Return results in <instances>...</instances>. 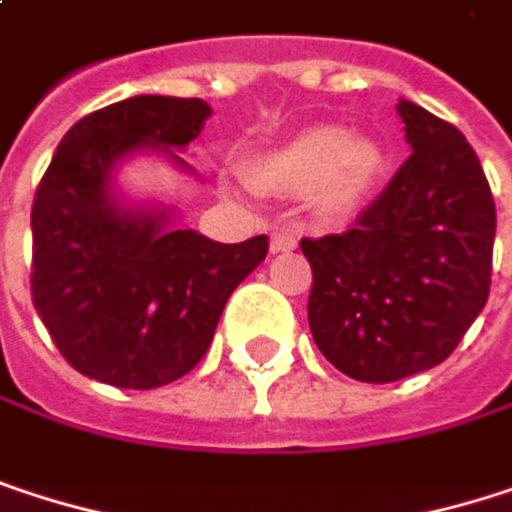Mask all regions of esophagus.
I'll use <instances>...</instances> for the list:
<instances>
[{
  "label": "esophagus",
  "mask_w": 512,
  "mask_h": 512,
  "mask_svg": "<svg viewBox=\"0 0 512 512\" xmlns=\"http://www.w3.org/2000/svg\"><path fill=\"white\" fill-rule=\"evenodd\" d=\"M296 234L293 231H272V240H269V249L272 252H290V249H296Z\"/></svg>",
  "instance_id": "34e87169"
}]
</instances>
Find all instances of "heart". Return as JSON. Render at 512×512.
I'll return each mask as SVG.
<instances>
[{
	"instance_id": "b5f03b06",
	"label": "heart",
	"mask_w": 512,
	"mask_h": 512,
	"mask_svg": "<svg viewBox=\"0 0 512 512\" xmlns=\"http://www.w3.org/2000/svg\"><path fill=\"white\" fill-rule=\"evenodd\" d=\"M382 171V156L370 145L347 136L341 127H308L275 151L260 156L255 177L272 192H308L323 216H347L370 192Z\"/></svg>"
}]
</instances>
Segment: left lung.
I'll return each mask as SVG.
<instances>
[{
	"instance_id": "left-lung-1",
	"label": "left lung",
	"mask_w": 512,
	"mask_h": 512,
	"mask_svg": "<svg viewBox=\"0 0 512 512\" xmlns=\"http://www.w3.org/2000/svg\"><path fill=\"white\" fill-rule=\"evenodd\" d=\"M412 148L344 234L302 237L308 323L320 353L358 382H397L457 350L492 284L495 201L460 130L400 100Z\"/></svg>"
}]
</instances>
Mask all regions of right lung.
I'll list each match as a JSON object with an SVG mask.
<instances>
[{
    "label": "right lung",
    "mask_w": 512,
    "mask_h": 512,
    "mask_svg": "<svg viewBox=\"0 0 512 512\" xmlns=\"http://www.w3.org/2000/svg\"><path fill=\"white\" fill-rule=\"evenodd\" d=\"M207 115L198 97L139 94L103 106L67 130L38 183L32 302L64 361L97 382L145 391L189 373L228 296L266 257V234L225 246L168 231L165 213L112 204L121 156L183 148Z\"/></svg>",
    "instance_id": "1"
}]
</instances>
